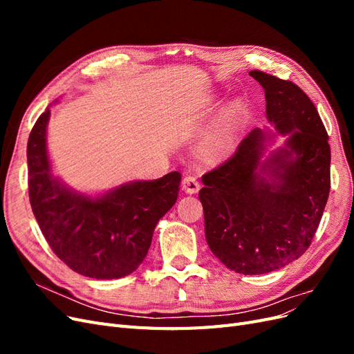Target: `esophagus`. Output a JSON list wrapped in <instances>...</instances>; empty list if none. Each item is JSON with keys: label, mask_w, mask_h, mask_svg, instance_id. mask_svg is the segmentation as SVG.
I'll return each instance as SVG.
<instances>
[{"label": "esophagus", "mask_w": 354, "mask_h": 354, "mask_svg": "<svg viewBox=\"0 0 354 354\" xmlns=\"http://www.w3.org/2000/svg\"><path fill=\"white\" fill-rule=\"evenodd\" d=\"M181 187H183L186 194L194 195V194H198V190H199L201 186H199V181L195 176H186L183 178V181H181Z\"/></svg>", "instance_id": "esophagus-1"}]
</instances>
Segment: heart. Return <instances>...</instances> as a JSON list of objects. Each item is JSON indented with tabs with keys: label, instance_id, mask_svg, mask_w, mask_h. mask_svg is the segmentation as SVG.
Instances as JSON below:
<instances>
[{
	"label": "heart",
	"instance_id": "heart-1",
	"mask_svg": "<svg viewBox=\"0 0 354 354\" xmlns=\"http://www.w3.org/2000/svg\"><path fill=\"white\" fill-rule=\"evenodd\" d=\"M234 118H236V109L234 106H229L220 120L203 136L202 151L208 158L216 159L229 152L234 140Z\"/></svg>",
	"mask_w": 354,
	"mask_h": 354
}]
</instances>
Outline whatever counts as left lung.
I'll return each mask as SVG.
<instances>
[{
	"mask_svg": "<svg viewBox=\"0 0 354 354\" xmlns=\"http://www.w3.org/2000/svg\"><path fill=\"white\" fill-rule=\"evenodd\" d=\"M266 115L285 146L261 160L270 134L254 128L226 162L203 174L199 199L209 250L230 270L264 274L292 263L312 243L330 189L325 125L291 81L261 71Z\"/></svg>",
	"mask_w": 354,
	"mask_h": 354,
	"instance_id": "left-lung-1",
	"label": "left lung"
}]
</instances>
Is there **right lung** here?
<instances>
[{"label":"right lung","instance_id":"obj_1","mask_svg":"<svg viewBox=\"0 0 354 354\" xmlns=\"http://www.w3.org/2000/svg\"><path fill=\"white\" fill-rule=\"evenodd\" d=\"M48 120L47 108L26 151L29 201L42 234L53 252L82 276L118 279L133 273L151 248L159 218L177 201L181 174L125 183L102 196L78 194L51 174Z\"/></svg>","mask_w":354,"mask_h":354}]
</instances>
